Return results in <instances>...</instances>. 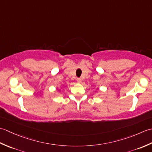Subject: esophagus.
I'll use <instances>...</instances> for the list:
<instances>
[{
  "mask_svg": "<svg viewBox=\"0 0 152 152\" xmlns=\"http://www.w3.org/2000/svg\"><path fill=\"white\" fill-rule=\"evenodd\" d=\"M76 81H77V82H78V83H81L82 80L80 79V78H77L76 79Z\"/></svg>",
  "mask_w": 152,
  "mask_h": 152,
  "instance_id": "obj_1",
  "label": "esophagus"
}]
</instances>
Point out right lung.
<instances>
[{"label": "right lung", "mask_w": 152, "mask_h": 152, "mask_svg": "<svg viewBox=\"0 0 152 152\" xmlns=\"http://www.w3.org/2000/svg\"><path fill=\"white\" fill-rule=\"evenodd\" d=\"M61 89H58V91H61Z\"/></svg>", "instance_id": "add662e5"}]
</instances>
